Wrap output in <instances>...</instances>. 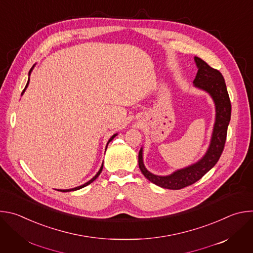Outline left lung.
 <instances>
[{"mask_svg":"<svg viewBox=\"0 0 253 253\" xmlns=\"http://www.w3.org/2000/svg\"><path fill=\"white\" fill-rule=\"evenodd\" d=\"M194 60L198 67V72L193 81L194 86L208 92L213 98L216 107V119L211 143L206 154L200 161L177 170L168 176H158L150 173L143 164L141 149L138 155V163L142 174L149 181L162 188L178 190L195 183L217 163L224 149L231 116V103L224 78L218 70L210 67L202 59L195 57Z\"/></svg>","mask_w":253,"mask_h":253,"instance_id":"1","label":"left lung"}]
</instances>
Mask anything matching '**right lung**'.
Wrapping results in <instances>:
<instances>
[{"instance_id":"obj_1","label":"right lung","mask_w":253,"mask_h":253,"mask_svg":"<svg viewBox=\"0 0 253 253\" xmlns=\"http://www.w3.org/2000/svg\"><path fill=\"white\" fill-rule=\"evenodd\" d=\"M33 68H34V66H33ZM33 68H32V69H33ZM32 69H31V70H30V72H29V74H30V73H31V72H32ZM28 84H29V80H28V83H27V85H26V87H25V89H24V90H23V93H24V92H25V90H26V88H27V87H28ZM23 93H22V94H23ZM116 135H117V134H115V135H113V136H112V137H111V138H110V140H109V141H108V143H107V146H108V144H109V142H110V141H111V140H112V139H113V138H114V137H115V136H116ZM106 148H107V147H106ZM102 169H103V164H102V166H101V168H100V170H99V171H98V173H97V174H96V175H95V176H94V177H93V178H92V179H91V180H89V181H88V182H86V183H85V184H83V185H81V186H78V187H75V188H72V189H66V190H59V191H62V192H69V191H74V190H78V189H81V188H83V187H85V186H87V185H89V184H90V183H92V182H93V181H94V180H95V179H96V178H97V177H98V176H99V175H100V173H101V172H102Z\"/></svg>"}]
</instances>
